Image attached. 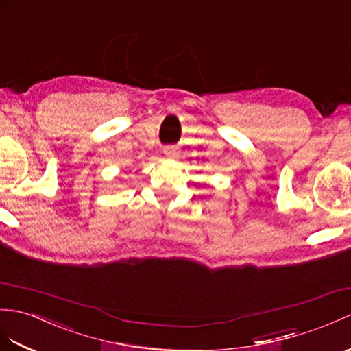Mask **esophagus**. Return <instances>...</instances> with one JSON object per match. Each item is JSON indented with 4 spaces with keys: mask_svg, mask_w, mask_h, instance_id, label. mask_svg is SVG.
Returning a JSON list of instances; mask_svg holds the SVG:
<instances>
[{
    "mask_svg": "<svg viewBox=\"0 0 351 351\" xmlns=\"http://www.w3.org/2000/svg\"><path fill=\"white\" fill-rule=\"evenodd\" d=\"M162 152H165L167 157H176L178 156V149L175 148V146H166V148L162 149Z\"/></svg>",
    "mask_w": 351,
    "mask_h": 351,
    "instance_id": "34e87169",
    "label": "esophagus"
}]
</instances>
